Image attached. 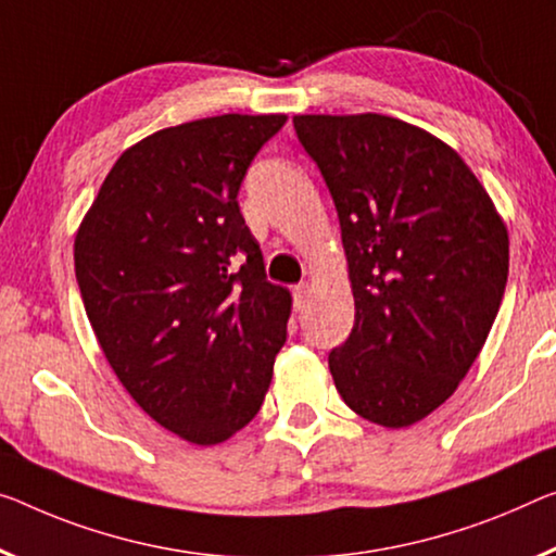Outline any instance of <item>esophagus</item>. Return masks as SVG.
I'll use <instances>...</instances> for the list:
<instances>
[{
  "mask_svg": "<svg viewBox=\"0 0 556 556\" xmlns=\"http://www.w3.org/2000/svg\"><path fill=\"white\" fill-rule=\"evenodd\" d=\"M305 295H307V283L303 280V283H298L293 288V298H295V311H301V307L305 305Z\"/></svg>",
  "mask_w": 556,
  "mask_h": 556,
  "instance_id": "esophagus-1",
  "label": "esophagus"
}]
</instances>
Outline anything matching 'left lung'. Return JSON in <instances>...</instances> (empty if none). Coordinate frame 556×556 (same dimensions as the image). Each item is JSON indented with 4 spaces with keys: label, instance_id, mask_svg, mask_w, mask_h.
I'll use <instances>...</instances> for the list:
<instances>
[{
    "label": "left lung",
    "instance_id": "obj_1",
    "mask_svg": "<svg viewBox=\"0 0 556 556\" xmlns=\"http://www.w3.org/2000/svg\"><path fill=\"white\" fill-rule=\"evenodd\" d=\"M336 203L355 323L328 355L345 405L409 427L480 355L509 273L490 193L438 136L382 114L293 116Z\"/></svg>",
    "mask_w": 556,
    "mask_h": 556
}]
</instances>
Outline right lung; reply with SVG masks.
Listing matches in <instances>:
<instances>
[{
	"instance_id": "add662e5",
	"label": "right lung",
	"mask_w": 556,
	"mask_h": 556,
	"mask_svg": "<svg viewBox=\"0 0 556 556\" xmlns=\"http://www.w3.org/2000/svg\"><path fill=\"white\" fill-rule=\"evenodd\" d=\"M286 118L224 114L147 136L111 166L74 238L111 370L143 413L201 447L258 415L286 343L293 298L266 280L236 201Z\"/></svg>"
}]
</instances>
